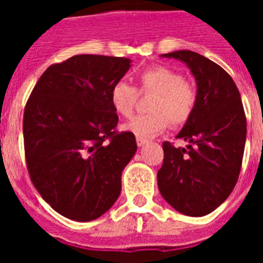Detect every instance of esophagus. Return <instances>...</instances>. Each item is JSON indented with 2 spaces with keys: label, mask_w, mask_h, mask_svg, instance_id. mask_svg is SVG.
<instances>
[{
  "label": "esophagus",
  "mask_w": 263,
  "mask_h": 263,
  "mask_svg": "<svg viewBox=\"0 0 263 263\" xmlns=\"http://www.w3.org/2000/svg\"><path fill=\"white\" fill-rule=\"evenodd\" d=\"M148 140L144 139V138H136V143H138V146H143V144L147 143Z\"/></svg>",
  "instance_id": "obj_1"
}]
</instances>
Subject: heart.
<instances>
[{
    "instance_id": "b5f03b06",
    "label": "heart",
    "mask_w": 263,
    "mask_h": 263,
    "mask_svg": "<svg viewBox=\"0 0 263 263\" xmlns=\"http://www.w3.org/2000/svg\"><path fill=\"white\" fill-rule=\"evenodd\" d=\"M140 94L154 92L150 101L148 115L134 117L125 125V129L138 138H153L168 127L183 125L191 119L198 102V91L191 82L184 80L181 72L166 65L147 68L138 76ZM139 93L134 86L124 80L116 82L109 92V101L113 110L121 117H129L134 113Z\"/></svg>"
}]
</instances>
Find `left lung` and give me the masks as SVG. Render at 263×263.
Masks as SVG:
<instances>
[{
  "mask_svg": "<svg viewBox=\"0 0 263 263\" xmlns=\"http://www.w3.org/2000/svg\"><path fill=\"white\" fill-rule=\"evenodd\" d=\"M191 69L198 102L177 138L187 148L164 142V164L157 173L161 195L185 216H206L232 192L240 175L247 120L240 92L229 73L191 50L166 53Z\"/></svg>",
  "mask_w": 263,
  "mask_h": 263,
  "instance_id": "left-lung-1",
  "label": "left lung"
}]
</instances>
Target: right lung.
<instances>
[{
    "mask_svg": "<svg viewBox=\"0 0 263 263\" xmlns=\"http://www.w3.org/2000/svg\"><path fill=\"white\" fill-rule=\"evenodd\" d=\"M131 60L79 54L43 72L24 107L27 169L51 209L75 221L98 218L121 191V172L135 154L132 132L116 129L111 86Z\"/></svg>",
    "mask_w": 263,
    "mask_h": 263,
    "instance_id": "1",
    "label": "right lung"
}]
</instances>
